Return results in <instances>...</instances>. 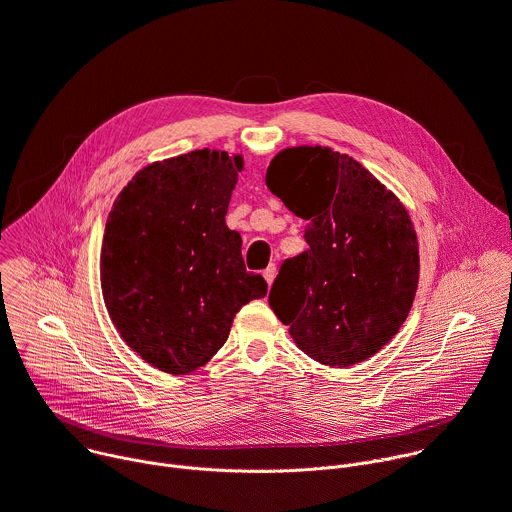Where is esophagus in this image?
Returning a JSON list of instances; mask_svg holds the SVG:
<instances>
[{
  "label": "esophagus",
  "mask_w": 512,
  "mask_h": 512,
  "mask_svg": "<svg viewBox=\"0 0 512 512\" xmlns=\"http://www.w3.org/2000/svg\"><path fill=\"white\" fill-rule=\"evenodd\" d=\"M264 278H266L268 286H272V282H274V278H276V266H274V264H270V266L264 270Z\"/></svg>",
  "instance_id": "1"
}]
</instances>
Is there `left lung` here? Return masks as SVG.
Instances as JSON below:
<instances>
[{"instance_id": "left-lung-1", "label": "left lung", "mask_w": 512, "mask_h": 512, "mask_svg": "<svg viewBox=\"0 0 512 512\" xmlns=\"http://www.w3.org/2000/svg\"><path fill=\"white\" fill-rule=\"evenodd\" d=\"M266 186L306 220L308 250L286 260L268 302L312 360L346 368L404 324L418 286V240L398 196L328 146L280 150Z\"/></svg>"}]
</instances>
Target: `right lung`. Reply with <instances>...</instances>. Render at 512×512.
I'll list each match as a JSON object with an SVG mask.
<instances>
[{
  "label": "right lung",
  "mask_w": 512,
  "mask_h": 512,
  "mask_svg": "<svg viewBox=\"0 0 512 512\" xmlns=\"http://www.w3.org/2000/svg\"><path fill=\"white\" fill-rule=\"evenodd\" d=\"M242 154L194 150L152 162L118 194L100 280L122 340L150 366L188 374L226 342L236 312L268 284L244 266L226 212Z\"/></svg>",
  "instance_id": "1"
}]
</instances>
